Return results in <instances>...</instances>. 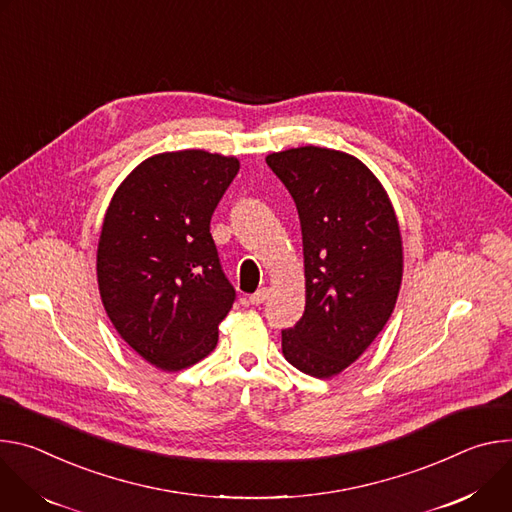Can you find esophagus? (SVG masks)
Listing matches in <instances>:
<instances>
[{"instance_id":"1","label":"esophagus","mask_w":512,"mask_h":512,"mask_svg":"<svg viewBox=\"0 0 512 512\" xmlns=\"http://www.w3.org/2000/svg\"><path fill=\"white\" fill-rule=\"evenodd\" d=\"M268 295H270V291H268L266 287H262V289H258L254 295H250V303H252V305H260V303H264V301L268 299Z\"/></svg>"}]
</instances>
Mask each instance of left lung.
<instances>
[{
    "label": "left lung",
    "instance_id": "8db88e82",
    "mask_svg": "<svg viewBox=\"0 0 512 512\" xmlns=\"http://www.w3.org/2000/svg\"><path fill=\"white\" fill-rule=\"evenodd\" d=\"M266 164L293 195L303 234L305 313L282 331V354L309 376L333 378L394 311L401 225L378 177L348 152L309 144L270 152Z\"/></svg>",
    "mask_w": 512,
    "mask_h": 512
}]
</instances>
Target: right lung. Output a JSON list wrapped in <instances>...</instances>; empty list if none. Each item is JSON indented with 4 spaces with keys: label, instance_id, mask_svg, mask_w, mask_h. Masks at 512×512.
I'll return each mask as SVG.
<instances>
[{
    "label": "right lung",
    "instance_id": "right-lung-1",
    "mask_svg": "<svg viewBox=\"0 0 512 512\" xmlns=\"http://www.w3.org/2000/svg\"><path fill=\"white\" fill-rule=\"evenodd\" d=\"M238 170L236 156L160 152L107 205L97 244L101 303L124 342L160 370L179 372L209 356L234 305L209 221Z\"/></svg>",
    "mask_w": 512,
    "mask_h": 512
}]
</instances>
